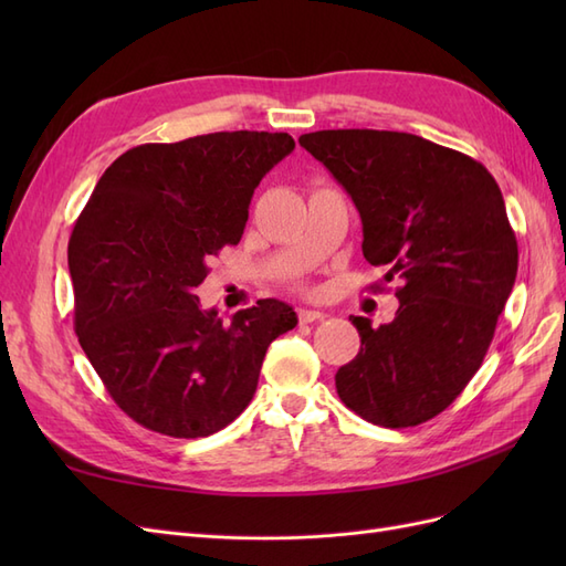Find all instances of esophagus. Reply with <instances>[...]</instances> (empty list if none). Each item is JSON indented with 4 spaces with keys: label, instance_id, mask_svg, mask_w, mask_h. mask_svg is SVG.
Wrapping results in <instances>:
<instances>
[{
    "label": "esophagus",
    "instance_id": "34e87169",
    "mask_svg": "<svg viewBox=\"0 0 566 566\" xmlns=\"http://www.w3.org/2000/svg\"><path fill=\"white\" fill-rule=\"evenodd\" d=\"M297 318H300V323H314V321L323 318V312H318V310H297Z\"/></svg>",
    "mask_w": 566,
    "mask_h": 566
}]
</instances>
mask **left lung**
Masks as SVG:
<instances>
[{"label": "left lung", "instance_id": "left-lung-1", "mask_svg": "<svg viewBox=\"0 0 566 566\" xmlns=\"http://www.w3.org/2000/svg\"><path fill=\"white\" fill-rule=\"evenodd\" d=\"M300 144L352 196L366 260L399 283L391 323L352 316L361 349L335 375L339 399L391 430L432 420L482 366L515 285L501 188L465 153L406 132L323 129Z\"/></svg>", "mask_w": 566, "mask_h": 566}]
</instances>
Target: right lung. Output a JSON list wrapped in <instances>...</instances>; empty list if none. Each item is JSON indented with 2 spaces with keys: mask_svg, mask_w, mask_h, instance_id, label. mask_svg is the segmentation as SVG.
I'll list each match as a JSON object with an SVG mask.
<instances>
[{
  "mask_svg": "<svg viewBox=\"0 0 566 566\" xmlns=\"http://www.w3.org/2000/svg\"><path fill=\"white\" fill-rule=\"evenodd\" d=\"M295 148L285 132L142 144L98 179L67 241L75 333L113 401L146 430L198 439L252 401L293 306L260 300L231 321L200 310L208 262L241 241L254 188Z\"/></svg>",
  "mask_w": 566,
  "mask_h": 566,
  "instance_id": "obj_1",
  "label": "right lung"
}]
</instances>
